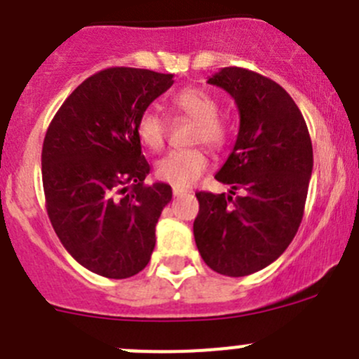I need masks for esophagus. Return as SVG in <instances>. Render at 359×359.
<instances>
[{
  "label": "esophagus",
  "instance_id": "esophagus-1",
  "mask_svg": "<svg viewBox=\"0 0 359 359\" xmlns=\"http://www.w3.org/2000/svg\"><path fill=\"white\" fill-rule=\"evenodd\" d=\"M187 193H189V191L182 189V187H173V195L175 196H184V195H187Z\"/></svg>",
  "mask_w": 359,
  "mask_h": 359
}]
</instances>
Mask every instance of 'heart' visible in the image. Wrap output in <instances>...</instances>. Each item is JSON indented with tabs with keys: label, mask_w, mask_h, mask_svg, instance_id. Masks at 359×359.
<instances>
[{
	"label": "heart",
	"mask_w": 359,
	"mask_h": 359,
	"mask_svg": "<svg viewBox=\"0 0 359 359\" xmlns=\"http://www.w3.org/2000/svg\"><path fill=\"white\" fill-rule=\"evenodd\" d=\"M173 106L180 113L195 120L193 142H205L214 149H221L226 142V129L217 118V102L209 92L196 86H187L173 97ZM140 142L150 150H159L166 138V120L156 109H145L136 122ZM209 168V156L202 147L172 150L156 163L157 179L175 187L195 184Z\"/></svg>",
	"instance_id": "heart-1"
}]
</instances>
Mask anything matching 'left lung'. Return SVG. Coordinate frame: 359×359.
<instances>
[{"instance_id": "8db88e82", "label": "left lung", "mask_w": 359, "mask_h": 359, "mask_svg": "<svg viewBox=\"0 0 359 359\" xmlns=\"http://www.w3.org/2000/svg\"><path fill=\"white\" fill-rule=\"evenodd\" d=\"M207 83L229 92L239 109L236 145L216 180L244 195L196 193L193 233L210 269L248 276L273 264L299 229L313 168L311 140L292 97L273 79L225 67Z\"/></svg>"}]
</instances>
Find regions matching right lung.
Instances as JSON below:
<instances>
[{
    "mask_svg": "<svg viewBox=\"0 0 359 359\" xmlns=\"http://www.w3.org/2000/svg\"><path fill=\"white\" fill-rule=\"evenodd\" d=\"M173 74L111 67L74 90L42 147L46 207L63 248L83 267L123 280L150 262L172 187L145 186L150 166L136 122Z\"/></svg>",
    "mask_w": 359,
    "mask_h": 359,
    "instance_id": "add662e5",
    "label": "right lung"
}]
</instances>
